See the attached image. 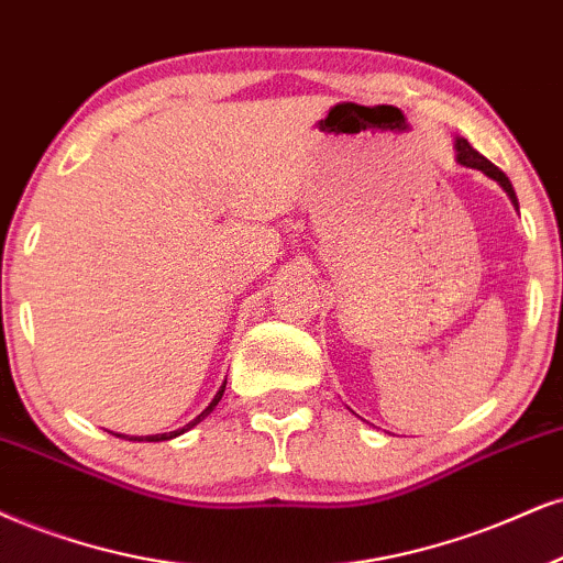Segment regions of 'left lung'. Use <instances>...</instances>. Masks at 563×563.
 Here are the masks:
<instances>
[{
	"mask_svg": "<svg viewBox=\"0 0 563 563\" xmlns=\"http://www.w3.org/2000/svg\"><path fill=\"white\" fill-rule=\"evenodd\" d=\"M454 148H456V162H460L462 166H470V169H481L485 177H490V179H494V183L501 185L504 192H506V196H509V200H511V203H515V208L519 211V203H517V196H515V187H511L509 177H506L504 172L498 169V166L490 164L488 158H485L483 154H477L473 145L464 141V137H456Z\"/></svg>",
	"mask_w": 563,
	"mask_h": 563,
	"instance_id": "left-lung-1",
	"label": "left lung"
}]
</instances>
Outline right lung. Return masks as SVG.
I'll return each instance as SVG.
<instances>
[{"instance_id":"obj_1","label":"right lung","mask_w":563,"mask_h":563,"mask_svg":"<svg viewBox=\"0 0 563 563\" xmlns=\"http://www.w3.org/2000/svg\"><path fill=\"white\" fill-rule=\"evenodd\" d=\"M224 388H227V380H224V384H221V388L217 391V397L211 399V405H208V407L203 409V412L198 415L196 420H190V422H187V426H183V428L172 430V433H156V435H122V433H114V435H117V439H124V441H154V443H158V441H169V439H177V435H183V433H187V430H190V428H196L200 420L208 418V415L213 412V407L219 405V399H221V394H224Z\"/></svg>"}]
</instances>
